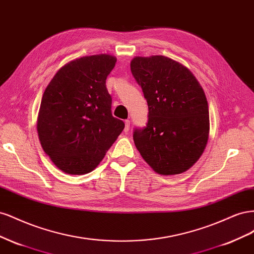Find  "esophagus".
Here are the masks:
<instances>
[{
  "mask_svg": "<svg viewBox=\"0 0 254 254\" xmlns=\"http://www.w3.org/2000/svg\"><path fill=\"white\" fill-rule=\"evenodd\" d=\"M129 129H130V121L126 120L125 121V132H127Z\"/></svg>",
  "mask_w": 254,
  "mask_h": 254,
  "instance_id": "esophagus-1",
  "label": "esophagus"
}]
</instances>
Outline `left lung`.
Returning <instances> with one entry per match:
<instances>
[{
	"mask_svg": "<svg viewBox=\"0 0 254 254\" xmlns=\"http://www.w3.org/2000/svg\"><path fill=\"white\" fill-rule=\"evenodd\" d=\"M130 68L148 105L146 127L133 130L137 150L158 174L186 172L209 137V106L201 86L189 68L165 56L135 57Z\"/></svg>",
	"mask_w": 254,
	"mask_h": 254,
	"instance_id": "obj_1",
	"label": "left lung"
}]
</instances>
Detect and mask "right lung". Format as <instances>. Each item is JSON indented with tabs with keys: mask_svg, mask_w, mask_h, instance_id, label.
<instances>
[{
	"mask_svg": "<svg viewBox=\"0 0 254 254\" xmlns=\"http://www.w3.org/2000/svg\"><path fill=\"white\" fill-rule=\"evenodd\" d=\"M117 63L93 55L64 65L45 89L38 117V134L45 153L70 175L90 173L125 127L111 112L106 79Z\"/></svg>",
	"mask_w": 254,
	"mask_h": 254,
	"instance_id": "1",
	"label": "right lung"
}]
</instances>
